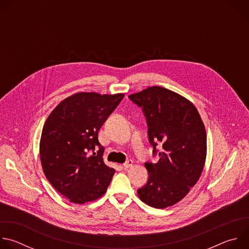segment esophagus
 I'll list each match as a JSON object with an SVG mask.
<instances>
[{
    "mask_svg": "<svg viewBox=\"0 0 249 249\" xmlns=\"http://www.w3.org/2000/svg\"><path fill=\"white\" fill-rule=\"evenodd\" d=\"M133 164H134L133 160H127V161L123 164V166H124V168H129V167L133 166Z\"/></svg>",
    "mask_w": 249,
    "mask_h": 249,
    "instance_id": "esophagus-1",
    "label": "esophagus"
}]
</instances>
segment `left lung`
<instances>
[{"label": "left lung", "instance_id": "obj_1", "mask_svg": "<svg viewBox=\"0 0 249 249\" xmlns=\"http://www.w3.org/2000/svg\"><path fill=\"white\" fill-rule=\"evenodd\" d=\"M144 112L156 163L146 162L149 179L138 189L147 205L163 209L182 200L203 171L207 155L204 123L194 104L161 87H151L129 95ZM162 146L159 152L157 143Z\"/></svg>", "mask_w": 249, "mask_h": 249}]
</instances>
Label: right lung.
<instances>
[{"label": "right lung", "instance_id": "right-lung-1", "mask_svg": "<svg viewBox=\"0 0 249 249\" xmlns=\"http://www.w3.org/2000/svg\"><path fill=\"white\" fill-rule=\"evenodd\" d=\"M123 97L77 92L62 100L45 121L39 145L42 169L70 202H91L107 190L115 170L103 161L98 131Z\"/></svg>", "mask_w": 249, "mask_h": 249}]
</instances>
